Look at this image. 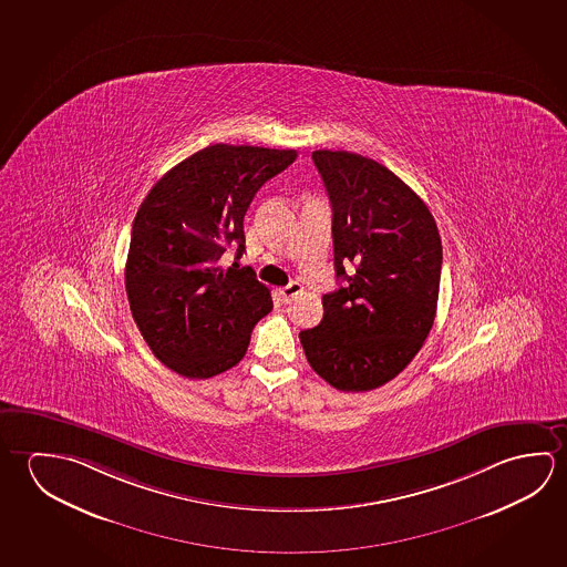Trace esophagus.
Masks as SVG:
<instances>
[{
  "mask_svg": "<svg viewBox=\"0 0 567 567\" xmlns=\"http://www.w3.org/2000/svg\"><path fill=\"white\" fill-rule=\"evenodd\" d=\"M300 292H302V285H300V282H290V285L279 290L280 298H282L285 302H290V300L297 297V295H300Z\"/></svg>",
  "mask_w": 567,
  "mask_h": 567,
  "instance_id": "obj_1",
  "label": "esophagus"
}]
</instances>
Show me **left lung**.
I'll return each instance as SVG.
<instances>
[{
  "mask_svg": "<svg viewBox=\"0 0 567 567\" xmlns=\"http://www.w3.org/2000/svg\"><path fill=\"white\" fill-rule=\"evenodd\" d=\"M312 159L332 204L342 287L322 297L324 318L300 343L336 390H375L408 368L431 332L441 237L423 199L375 159L343 150H316Z\"/></svg>",
  "mask_w": 567,
  "mask_h": 567,
  "instance_id": "8db88e82",
  "label": "left lung"
}]
</instances>
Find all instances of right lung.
<instances>
[{
	"mask_svg": "<svg viewBox=\"0 0 567 567\" xmlns=\"http://www.w3.org/2000/svg\"><path fill=\"white\" fill-rule=\"evenodd\" d=\"M297 150L214 144L159 177L132 225L124 270L132 318L159 362L205 380L241 362L255 324L272 310L249 267H221L227 245L245 251L243 219L260 186Z\"/></svg>",
	"mask_w": 567,
	"mask_h": 567,
	"instance_id": "1",
	"label": "right lung"
}]
</instances>
